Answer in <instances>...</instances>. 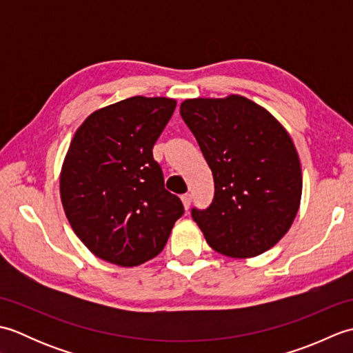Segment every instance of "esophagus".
<instances>
[{"instance_id": "1", "label": "esophagus", "mask_w": 353, "mask_h": 353, "mask_svg": "<svg viewBox=\"0 0 353 353\" xmlns=\"http://www.w3.org/2000/svg\"><path fill=\"white\" fill-rule=\"evenodd\" d=\"M191 200H192V196H191V194H183V196H182V201H183V206H185V209H190V206H191Z\"/></svg>"}]
</instances>
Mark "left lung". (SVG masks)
Here are the masks:
<instances>
[{"label":"left lung","mask_w":353,"mask_h":353,"mask_svg":"<svg viewBox=\"0 0 353 353\" xmlns=\"http://www.w3.org/2000/svg\"><path fill=\"white\" fill-rule=\"evenodd\" d=\"M181 115L214 176L212 203L191 211L208 244L230 258L272 249L302 197L301 161L288 132L239 95L185 100Z\"/></svg>","instance_id":"8db88e82"}]
</instances>
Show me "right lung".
Here are the masks:
<instances>
[{"label": "right lung", "mask_w": 353, "mask_h": 353, "mask_svg": "<svg viewBox=\"0 0 353 353\" xmlns=\"http://www.w3.org/2000/svg\"><path fill=\"white\" fill-rule=\"evenodd\" d=\"M174 109L176 100L165 97H130L95 110L74 134L61 199L72 230L97 258L144 264L162 252L183 215L153 157Z\"/></svg>", "instance_id": "add662e5"}]
</instances>
